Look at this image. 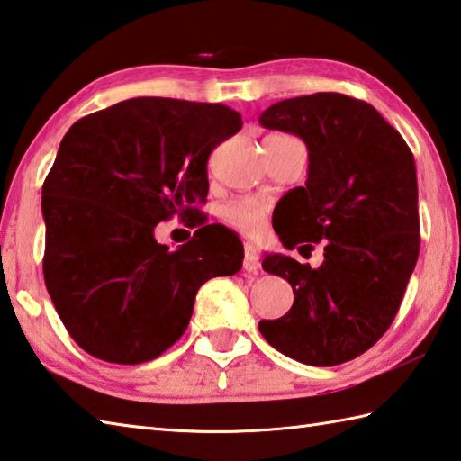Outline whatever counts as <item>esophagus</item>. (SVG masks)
Wrapping results in <instances>:
<instances>
[{"mask_svg":"<svg viewBox=\"0 0 461 461\" xmlns=\"http://www.w3.org/2000/svg\"><path fill=\"white\" fill-rule=\"evenodd\" d=\"M244 270L257 275L260 270V260H258V249L252 242H244Z\"/></svg>","mask_w":461,"mask_h":461,"instance_id":"34e87169","label":"esophagus"}]
</instances>
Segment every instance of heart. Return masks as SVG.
<instances>
[{
	"mask_svg": "<svg viewBox=\"0 0 461 461\" xmlns=\"http://www.w3.org/2000/svg\"><path fill=\"white\" fill-rule=\"evenodd\" d=\"M221 219L232 229L247 234H255L260 230L262 221H265V206L258 201L237 199L222 206Z\"/></svg>",
	"mask_w": 461,
	"mask_h": 461,
	"instance_id": "obj_1",
	"label": "heart"
}]
</instances>
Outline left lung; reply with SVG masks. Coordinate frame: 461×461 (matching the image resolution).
Returning a JSON list of instances; mask_svg holds the SVG:
<instances>
[{"mask_svg":"<svg viewBox=\"0 0 461 461\" xmlns=\"http://www.w3.org/2000/svg\"><path fill=\"white\" fill-rule=\"evenodd\" d=\"M258 121L308 149L306 185L280 199L276 234L286 249L324 244L318 268L265 255L294 303L258 330L296 362L354 360L390 328L420 255L414 155L378 111L342 93L278 101Z\"/></svg>","mask_w":461,"mask_h":461,"instance_id":"1","label":"left lung"}]
</instances>
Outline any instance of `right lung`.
<instances>
[{"mask_svg":"<svg viewBox=\"0 0 461 461\" xmlns=\"http://www.w3.org/2000/svg\"><path fill=\"white\" fill-rule=\"evenodd\" d=\"M240 127L227 105L137 97L65 133L41 191L43 276L83 350L113 364L157 358L186 330L206 280L240 270L229 229L206 224L175 252L155 240L161 221L199 214L209 155Z\"/></svg>","mask_w":461,"mask_h":461,"instance_id":"add662e5","label":"right lung"}]
</instances>
